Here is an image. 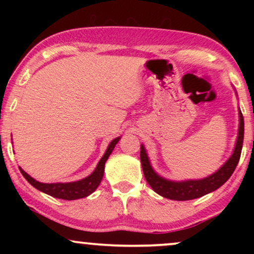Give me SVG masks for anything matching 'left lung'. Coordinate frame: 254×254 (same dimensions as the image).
I'll list each match as a JSON object with an SVG mask.
<instances>
[{
  "mask_svg": "<svg viewBox=\"0 0 254 254\" xmlns=\"http://www.w3.org/2000/svg\"><path fill=\"white\" fill-rule=\"evenodd\" d=\"M244 142V117L241 111L239 110V131L237 143L232 156L224 162V165L217 172L211 176L198 180H184V182H172L160 177L151 167L149 157L144 149V145H141V164L143 168L145 180L149 184L154 191L160 196L173 200H190L199 198L206 193L217 190L223 185L234 172L240 160L241 149Z\"/></svg>",
  "mask_w": 254,
  "mask_h": 254,
  "instance_id": "left-lung-1",
  "label": "left lung"
}]
</instances>
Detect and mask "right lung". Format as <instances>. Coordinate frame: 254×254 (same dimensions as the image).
<instances>
[{
    "label": "right lung",
    "instance_id": "right-lung-1",
    "mask_svg": "<svg viewBox=\"0 0 254 254\" xmlns=\"http://www.w3.org/2000/svg\"><path fill=\"white\" fill-rule=\"evenodd\" d=\"M121 139V137L113 139L112 142L109 144L106 151H105L104 156L101 157L100 161L97 167H95L94 172H93L90 176H88L84 179L77 180V182L72 183H52V184H45L37 182L36 179L28 176L26 172L20 168V172L22 173V176L25 177V179L31 184L33 188H36L37 190L44 192L46 194H50V196L55 198H60V199H65V200H74L78 199V198H84L89 196L90 193H93L99 184L101 183V179L104 177V170H105V162L107 161L109 156L112 153V150L115 149L116 144L118 143V141Z\"/></svg>",
    "mask_w": 254,
    "mask_h": 254
}]
</instances>
